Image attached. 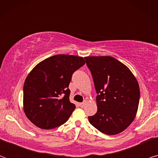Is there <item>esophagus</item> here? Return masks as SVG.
Segmentation results:
<instances>
[{"label":"esophagus","mask_w":158,"mask_h":158,"mask_svg":"<svg viewBox=\"0 0 158 158\" xmlns=\"http://www.w3.org/2000/svg\"><path fill=\"white\" fill-rule=\"evenodd\" d=\"M84 105H85V102H81V103H80V104H79V106H81V108H82V107H84Z\"/></svg>","instance_id":"obj_1"}]
</instances>
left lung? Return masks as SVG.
<instances>
[{"label": "left lung", "instance_id": "obj_1", "mask_svg": "<svg viewBox=\"0 0 158 158\" xmlns=\"http://www.w3.org/2000/svg\"><path fill=\"white\" fill-rule=\"evenodd\" d=\"M97 93L98 111L89 121L108 135L121 133L132 123L137 112L140 90L126 65L111 56H87Z\"/></svg>", "mask_w": 158, "mask_h": 158}]
</instances>
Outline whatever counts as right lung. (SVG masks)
<instances>
[{
  "instance_id": "right-lung-1",
  "label": "right lung",
  "mask_w": 158,
  "mask_h": 158,
  "mask_svg": "<svg viewBox=\"0 0 158 158\" xmlns=\"http://www.w3.org/2000/svg\"><path fill=\"white\" fill-rule=\"evenodd\" d=\"M84 64L82 57L58 54L32 69L23 85V110L34 125L49 130L68 121L76 108L69 99V82Z\"/></svg>"
}]
</instances>
